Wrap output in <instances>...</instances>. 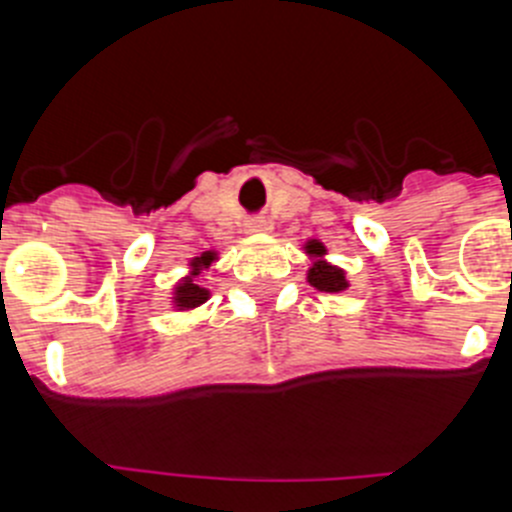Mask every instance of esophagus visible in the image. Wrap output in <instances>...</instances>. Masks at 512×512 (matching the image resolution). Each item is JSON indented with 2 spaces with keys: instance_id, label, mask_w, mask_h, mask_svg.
<instances>
[{
  "instance_id": "1",
  "label": "esophagus",
  "mask_w": 512,
  "mask_h": 512,
  "mask_svg": "<svg viewBox=\"0 0 512 512\" xmlns=\"http://www.w3.org/2000/svg\"><path fill=\"white\" fill-rule=\"evenodd\" d=\"M271 225L266 223L264 217H251V220H246V225H243V230H246L248 235H259V233H266Z\"/></svg>"
}]
</instances>
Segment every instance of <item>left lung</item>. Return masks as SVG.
I'll return each mask as SVG.
<instances>
[{
    "mask_svg": "<svg viewBox=\"0 0 512 512\" xmlns=\"http://www.w3.org/2000/svg\"><path fill=\"white\" fill-rule=\"evenodd\" d=\"M305 253L312 261L310 269H307V282H310L312 287L320 289V292H343V289H348L346 271L325 259L328 248H325L323 243L310 238V241L305 243Z\"/></svg>",
    "mask_w": 512,
    "mask_h": 512,
    "instance_id": "left-lung-1",
    "label": "left lung"
}]
</instances>
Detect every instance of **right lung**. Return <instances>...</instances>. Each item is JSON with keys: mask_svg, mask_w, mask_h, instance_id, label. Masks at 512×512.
<instances>
[{"mask_svg": "<svg viewBox=\"0 0 512 512\" xmlns=\"http://www.w3.org/2000/svg\"><path fill=\"white\" fill-rule=\"evenodd\" d=\"M217 261V251H205L202 256H194L189 261V274L182 277L174 284V292H171V302H174L176 310H194V307L205 305L210 300V289H205L200 284V274L205 269H210Z\"/></svg>", "mask_w": 512, "mask_h": 512, "instance_id": "obj_1", "label": "right lung"}]
</instances>
